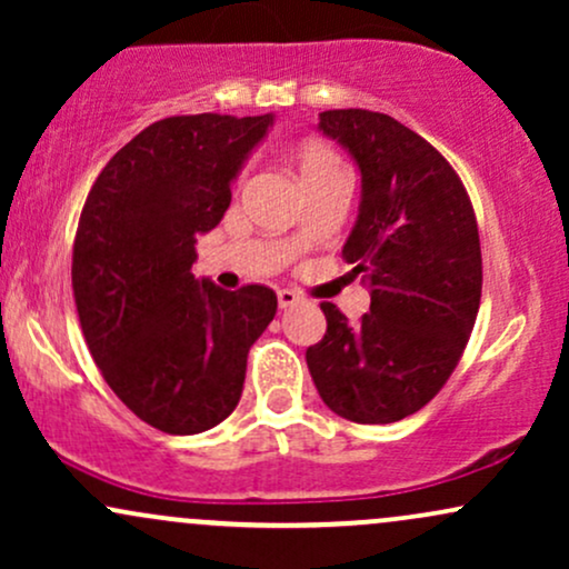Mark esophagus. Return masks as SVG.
I'll return each mask as SVG.
<instances>
[{
	"instance_id": "obj_1",
	"label": "esophagus",
	"mask_w": 569,
	"mask_h": 569,
	"mask_svg": "<svg viewBox=\"0 0 569 569\" xmlns=\"http://www.w3.org/2000/svg\"><path fill=\"white\" fill-rule=\"evenodd\" d=\"M299 302H302V297H299L297 291H291V289H280V291H278V305H280V310H289V307L299 305Z\"/></svg>"
}]
</instances>
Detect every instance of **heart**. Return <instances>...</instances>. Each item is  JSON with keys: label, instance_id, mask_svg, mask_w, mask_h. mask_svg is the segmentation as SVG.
<instances>
[{"label": "heart", "instance_id": "heart-1", "mask_svg": "<svg viewBox=\"0 0 569 569\" xmlns=\"http://www.w3.org/2000/svg\"><path fill=\"white\" fill-rule=\"evenodd\" d=\"M293 162L302 176V184H318V181L335 179V176H348V168L335 149L323 141H302L293 149Z\"/></svg>", "mask_w": 569, "mask_h": 569}]
</instances>
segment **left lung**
Wrapping results in <instances>:
<instances>
[{
  "label": "left lung",
  "instance_id": "1",
  "mask_svg": "<svg viewBox=\"0 0 569 569\" xmlns=\"http://www.w3.org/2000/svg\"><path fill=\"white\" fill-rule=\"evenodd\" d=\"M318 128L361 168L342 257L363 272L371 307L350 323L321 302L326 335L307 369L335 415L385 426L426 407L466 350L481 302L479 227L447 158L390 114L329 109Z\"/></svg>",
  "mask_w": 569,
  "mask_h": 569
}]
</instances>
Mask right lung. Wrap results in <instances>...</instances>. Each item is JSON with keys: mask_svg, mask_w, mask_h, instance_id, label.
<instances>
[{"mask_svg": "<svg viewBox=\"0 0 569 569\" xmlns=\"http://www.w3.org/2000/svg\"><path fill=\"white\" fill-rule=\"evenodd\" d=\"M272 114L166 117L98 173L77 224L71 289L103 380L152 428L192 436L219 426L243 393L251 345L276 291L219 289L192 276L198 234L230 208V181Z\"/></svg>", "mask_w": 569, "mask_h": 569, "instance_id": "add662e5", "label": "right lung"}]
</instances>
